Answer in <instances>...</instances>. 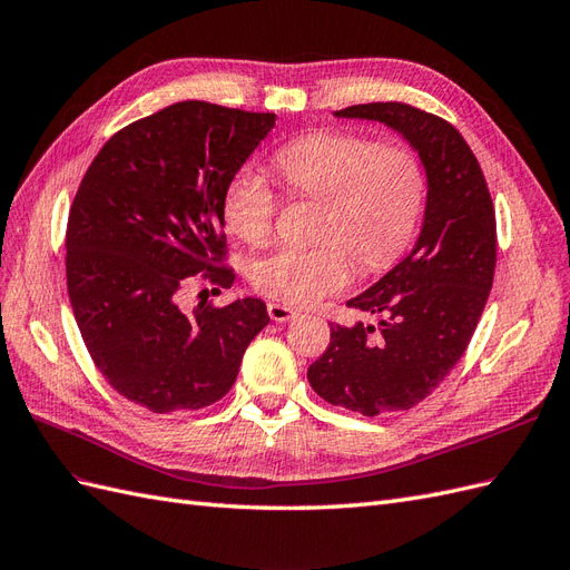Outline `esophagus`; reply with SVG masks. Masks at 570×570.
Masks as SVG:
<instances>
[{
  "label": "esophagus",
  "mask_w": 570,
  "mask_h": 570,
  "mask_svg": "<svg viewBox=\"0 0 570 570\" xmlns=\"http://www.w3.org/2000/svg\"><path fill=\"white\" fill-rule=\"evenodd\" d=\"M267 313H269V317L276 322V324H284V322H291L294 320L298 313L294 311V307H288V305H284V303H267Z\"/></svg>",
  "instance_id": "1"
}]
</instances>
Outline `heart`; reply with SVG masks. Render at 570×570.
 <instances>
[{
    "label": "heart",
    "mask_w": 570,
    "mask_h": 570,
    "mask_svg": "<svg viewBox=\"0 0 570 570\" xmlns=\"http://www.w3.org/2000/svg\"><path fill=\"white\" fill-rule=\"evenodd\" d=\"M272 161L291 190L324 207L315 229L322 243L279 248L253 265L250 279L265 296L313 305L351 282L348 252L363 269H382L411 240L425 195L411 153L351 134H313L286 142ZM276 205L267 178L243 167L226 184L224 222L250 246H265Z\"/></svg>",
    "instance_id": "obj_1"
}]
</instances>
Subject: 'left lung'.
<instances>
[{
	"instance_id": "8db88e82",
	"label": "left lung",
	"mask_w": 570,
	"mask_h": 570,
	"mask_svg": "<svg viewBox=\"0 0 570 570\" xmlns=\"http://www.w3.org/2000/svg\"><path fill=\"white\" fill-rule=\"evenodd\" d=\"M377 121L417 153L428 198L413 250L346 305L375 324H332L330 348L307 367L315 392L361 415L409 411L461 361L492 291L497 222L482 169L449 121L403 102L334 111Z\"/></svg>"
}]
</instances>
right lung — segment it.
Segmentation results:
<instances>
[{"instance_id":"obj_1","label":"right lung","mask_w":570,"mask_h":570,"mask_svg":"<svg viewBox=\"0 0 570 570\" xmlns=\"http://www.w3.org/2000/svg\"><path fill=\"white\" fill-rule=\"evenodd\" d=\"M276 124L209 102H176L111 136L76 193L67 226L73 317L97 370L153 413L198 411L236 382L267 327L259 298L181 307L190 276L232 288L224 190Z\"/></svg>"}]
</instances>
